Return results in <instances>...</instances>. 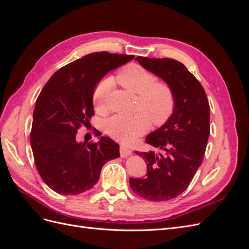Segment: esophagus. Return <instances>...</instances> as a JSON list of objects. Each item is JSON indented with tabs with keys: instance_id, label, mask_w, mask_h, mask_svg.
Masks as SVG:
<instances>
[{
	"instance_id": "1",
	"label": "esophagus",
	"mask_w": 249,
	"mask_h": 249,
	"mask_svg": "<svg viewBox=\"0 0 249 249\" xmlns=\"http://www.w3.org/2000/svg\"><path fill=\"white\" fill-rule=\"evenodd\" d=\"M131 154H132V150L130 148H127L126 146H124V145H120V156L123 158L130 156Z\"/></svg>"
}]
</instances>
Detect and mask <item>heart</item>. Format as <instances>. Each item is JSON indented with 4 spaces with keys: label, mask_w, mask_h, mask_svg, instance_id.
Segmentation results:
<instances>
[{
    "label": "heart",
    "mask_w": 249,
    "mask_h": 249,
    "mask_svg": "<svg viewBox=\"0 0 249 249\" xmlns=\"http://www.w3.org/2000/svg\"><path fill=\"white\" fill-rule=\"evenodd\" d=\"M120 85L132 93L137 94L136 109L133 114H116L108 119L106 132L111 137L124 143H131L144 134L152 122L162 125L172 115L176 97L170 85L165 82H156L153 72L138 64H127L117 73ZM113 87V80L103 79L93 91L95 110L102 113L108 111L107 97Z\"/></svg>",
    "instance_id": "heart-1"
}]
</instances>
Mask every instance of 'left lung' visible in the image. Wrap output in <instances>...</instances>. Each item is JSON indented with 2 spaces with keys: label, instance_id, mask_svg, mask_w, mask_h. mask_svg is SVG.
Returning <instances> with one entry per match:
<instances>
[{
  "label": "left lung",
  "instance_id": "left-lung-1",
  "mask_svg": "<svg viewBox=\"0 0 249 249\" xmlns=\"http://www.w3.org/2000/svg\"><path fill=\"white\" fill-rule=\"evenodd\" d=\"M142 67L172 88L176 106L161 127L145 141L162 153L136 152L146 163L144 178H130L132 190L153 200H169L183 193L201 165L210 135V106L200 83L175 59L138 56Z\"/></svg>",
  "mask_w": 249,
  "mask_h": 249
}]
</instances>
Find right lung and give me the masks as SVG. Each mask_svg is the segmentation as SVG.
<instances>
[{
  "label": "right lung",
  "mask_w": 249,
  "mask_h": 249,
  "mask_svg": "<svg viewBox=\"0 0 249 249\" xmlns=\"http://www.w3.org/2000/svg\"><path fill=\"white\" fill-rule=\"evenodd\" d=\"M134 57L108 52L88 54L58 70L42 88L34 108L30 142L36 168L52 190L77 195L91 189L104 165L119 157V145L109 137L81 143L76 136L94 115L97 83ZM95 134L101 136L99 131Z\"/></svg>",
  "instance_id": "obj_1"
}]
</instances>
